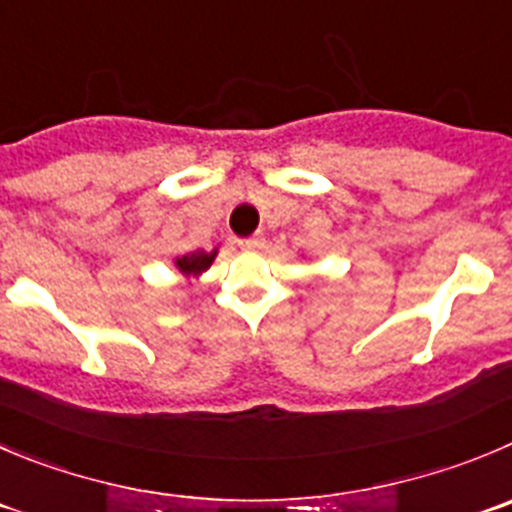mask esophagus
<instances>
[{
  "mask_svg": "<svg viewBox=\"0 0 512 512\" xmlns=\"http://www.w3.org/2000/svg\"><path fill=\"white\" fill-rule=\"evenodd\" d=\"M238 246L248 248V251H253V248L264 246V241H261L259 236H248V238H241V241H238Z\"/></svg>",
  "mask_w": 512,
  "mask_h": 512,
  "instance_id": "34e87169",
  "label": "esophagus"
}]
</instances>
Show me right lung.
I'll return each mask as SVG.
<instances>
[{
    "label": "right lung",
    "instance_id": "right-lung-1",
    "mask_svg": "<svg viewBox=\"0 0 512 512\" xmlns=\"http://www.w3.org/2000/svg\"><path fill=\"white\" fill-rule=\"evenodd\" d=\"M213 259H216V251H193L186 253V256H180V259L175 261V266H178L183 274H201V271H206L208 266L213 264Z\"/></svg>",
    "mask_w": 512,
    "mask_h": 512
}]
</instances>
